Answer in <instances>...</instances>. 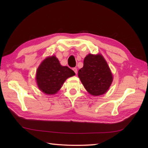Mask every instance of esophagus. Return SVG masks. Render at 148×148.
I'll return each mask as SVG.
<instances>
[{
	"mask_svg": "<svg viewBox=\"0 0 148 148\" xmlns=\"http://www.w3.org/2000/svg\"><path fill=\"white\" fill-rule=\"evenodd\" d=\"M72 70L74 71V72H75V73L76 74H77V68H76V67H74V68H73L72 69Z\"/></svg>",
	"mask_w": 148,
	"mask_h": 148,
	"instance_id": "esophagus-1",
	"label": "esophagus"
}]
</instances>
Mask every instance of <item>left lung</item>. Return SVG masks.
I'll use <instances>...</instances> for the list:
<instances>
[{"label": "left lung", "mask_w": 148, "mask_h": 148, "mask_svg": "<svg viewBox=\"0 0 148 148\" xmlns=\"http://www.w3.org/2000/svg\"><path fill=\"white\" fill-rule=\"evenodd\" d=\"M78 76L87 92L93 96L106 93L113 80L108 63L100 54L88 55L83 68L78 71Z\"/></svg>", "instance_id": "8db88e82"}]
</instances>
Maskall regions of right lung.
Here are the masks:
<instances>
[{
    "instance_id": "add662e5",
    "label": "right lung",
    "mask_w": 148,
    "mask_h": 148,
    "mask_svg": "<svg viewBox=\"0 0 148 148\" xmlns=\"http://www.w3.org/2000/svg\"><path fill=\"white\" fill-rule=\"evenodd\" d=\"M75 75L67 66L60 65L55 56H48L42 62L36 72V81L39 89L48 95L58 92L68 77Z\"/></svg>"
}]
</instances>
